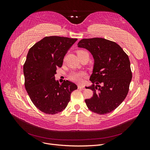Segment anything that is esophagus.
<instances>
[{"label": "esophagus", "mask_w": 150, "mask_h": 150, "mask_svg": "<svg viewBox=\"0 0 150 150\" xmlns=\"http://www.w3.org/2000/svg\"><path fill=\"white\" fill-rule=\"evenodd\" d=\"M78 88L79 89H81V90H84L85 89L83 86H81V85H78Z\"/></svg>", "instance_id": "obj_1"}]
</instances>
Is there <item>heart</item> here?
Here are the masks:
<instances>
[{
	"label": "heart",
	"instance_id": "1",
	"mask_svg": "<svg viewBox=\"0 0 150 150\" xmlns=\"http://www.w3.org/2000/svg\"><path fill=\"white\" fill-rule=\"evenodd\" d=\"M86 52L84 51H78V55H79V54ZM85 76V74L84 72H72L71 74H69V78L70 80L72 81H74L75 83H80L83 81V78Z\"/></svg>",
	"mask_w": 150,
	"mask_h": 150
}]
</instances>
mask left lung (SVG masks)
<instances>
[{
	"mask_svg": "<svg viewBox=\"0 0 150 150\" xmlns=\"http://www.w3.org/2000/svg\"><path fill=\"white\" fill-rule=\"evenodd\" d=\"M78 47L88 50L94 59L93 85L86 87L93 96L85 99L86 105L99 115L112 111L125 100L132 79L128 55L118 44L103 38L83 39Z\"/></svg>",
	"mask_w": 150,
	"mask_h": 150,
	"instance_id": "1",
	"label": "left lung"
}]
</instances>
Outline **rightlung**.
<instances>
[{"label": "right lung", "mask_w": 150, "mask_h": 150, "mask_svg": "<svg viewBox=\"0 0 150 150\" xmlns=\"http://www.w3.org/2000/svg\"><path fill=\"white\" fill-rule=\"evenodd\" d=\"M77 39L49 36L32 47L23 67L25 88L32 102L40 111L55 115L63 111L71 94L78 86L69 81L61 84L55 79L57 67Z\"/></svg>", "instance_id": "1"}]
</instances>
